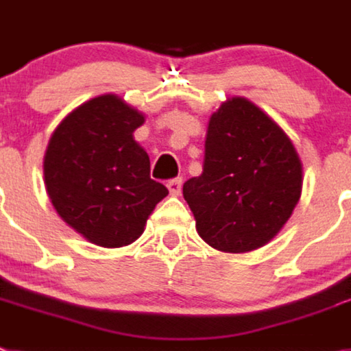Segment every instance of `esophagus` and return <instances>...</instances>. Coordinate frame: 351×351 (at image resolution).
Here are the masks:
<instances>
[{"instance_id":"esophagus-1","label":"esophagus","mask_w":351,"mask_h":351,"mask_svg":"<svg viewBox=\"0 0 351 351\" xmlns=\"http://www.w3.org/2000/svg\"><path fill=\"white\" fill-rule=\"evenodd\" d=\"M167 189H169V193L173 194V196H178L180 193H182V178H173L167 182Z\"/></svg>"}]
</instances>
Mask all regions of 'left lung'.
<instances>
[{
	"mask_svg": "<svg viewBox=\"0 0 351 351\" xmlns=\"http://www.w3.org/2000/svg\"><path fill=\"white\" fill-rule=\"evenodd\" d=\"M302 193V164L277 123L233 97L213 112L201 176L184 184L199 237L213 249L245 252L279 233Z\"/></svg>",
	"mask_w": 351,
	"mask_h": 351,
	"instance_id": "obj_1",
	"label": "left lung"
}]
</instances>
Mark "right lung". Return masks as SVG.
Here are the masks:
<instances>
[{
  "instance_id": "obj_1",
  "label": "right lung",
  "mask_w": 351,
  "mask_h": 351,
  "mask_svg": "<svg viewBox=\"0 0 351 351\" xmlns=\"http://www.w3.org/2000/svg\"><path fill=\"white\" fill-rule=\"evenodd\" d=\"M145 117L102 95L72 111L49 139L44 178L58 215L100 247H121L145 231L167 189L150 178V158L134 130Z\"/></svg>"
}]
</instances>
